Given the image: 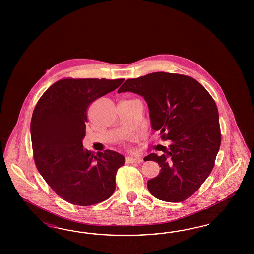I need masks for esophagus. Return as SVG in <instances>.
Masks as SVG:
<instances>
[{
    "instance_id": "obj_1",
    "label": "esophagus",
    "mask_w": 254,
    "mask_h": 254,
    "mask_svg": "<svg viewBox=\"0 0 254 254\" xmlns=\"http://www.w3.org/2000/svg\"><path fill=\"white\" fill-rule=\"evenodd\" d=\"M126 162L128 164H140L142 162V159L140 158H133V157H127Z\"/></svg>"
}]
</instances>
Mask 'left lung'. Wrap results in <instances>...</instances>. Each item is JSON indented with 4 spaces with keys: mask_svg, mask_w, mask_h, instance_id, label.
<instances>
[{
    "mask_svg": "<svg viewBox=\"0 0 254 254\" xmlns=\"http://www.w3.org/2000/svg\"><path fill=\"white\" fill-rule=\"evenodd\" d=\"M127 91L144 98L153 129L172 142L161 155L145 157L161 167L159 175L148 181L149 191L163 201H185L215 164L222 139L215 101L192 77L163 71L126 80L118 93Z\"/></svg>",
    "mask_w": 254,
    "mask_h": 254,
    "instance_id": "1",
    "label": "left lung"
}]
</instances>
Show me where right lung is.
Returning a JSON list of instances; mask_svg holds the SVG:
<instances>
[{"mask_svg": "<svg viewBox=\"0 0 254 254\" xmlns=\"http://www.w3.org/2000/svg\"><path fill=\"white\" fill-rule=\"evenodd\" d=\"M123 82L64 78L51 85L34 108L31 137L36 168L53 191L70 204L95 205L116 190L123 155L111 150L95 154L84 149L82 140L89 105Z\"/></svg>", "mask_w": 254, "mask_h": 254, "instance_id": "obj_1", "label": "right lung"}]
</instances>
